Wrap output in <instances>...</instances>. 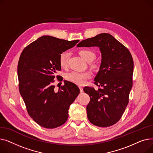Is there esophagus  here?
Masks as SVG:
<instances>
[{"instance_id": "obj_1", "label": "esophagus", "mask_w": 153, "mask_h": 153, "mask_svg": "<svg viewBox=\"0 0 153 153\" xmlns=\"http://www.w3.org/2000/svg\"><path fill=\"white\" fill-rule=\"evenodd\" d=\"M79 89H80V91H81V92H84L83 87H81V86H79Z\"/></svg>"}]
</instances>
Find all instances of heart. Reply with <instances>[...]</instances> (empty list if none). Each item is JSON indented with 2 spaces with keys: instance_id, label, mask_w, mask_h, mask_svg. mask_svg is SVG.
Wrapping results in <instances>:
<instances>
[{
  "instance_id": "b5f03b06",
  "label": "heart",
  "mask_w": 153,
  "mask_h": 153,
  "mask_svg": "<svg viewBox=\"0 0 153 153\" xmlns=\"http://www.w3.org/2000/svg\"><path fill=\"white\" fill-rule=\"evenodd\" d=\"M79 54L81 57L87 62L92 61L95 58V54L90 50H82L79 51ZM70 54L68 51L62 52L59 56V65L62 68H66L68 66V59ZM91 75L89 72H78L72 71L66 74V79L68 81L74 83L77 85H83L86 81L91 77Z\"/></svg>"
}]
</instances>
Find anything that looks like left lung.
Here are the masks:
<instances>
[{
    "mask_svg": "<svg viewBox=\"0 0 153 153\" xmlns=\"http://www.w3.org/2000/svg\"><path fill=\"white\" fill-rule=\"evenodd\" d=\"M77 46L99 48L102 61L94 79L99 88H84L91 99L86 107L87 115L95 126H110L121 118L129 102L134 68L132 56L123 45L105 33L82 40Z\"/></svg>",
    "mask_w": 153,
    "mask_h": 153,
    "instance_id": "left-lung-1",
    "label": "left lung"
}]
</instances>
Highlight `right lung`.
Masks as SVG:
<instances>
[{
	"instance_id": "add662e5",
	"label": "right lung",
	"mask_w": 153,
	"mask_h": 153,
	"mask_svg": "<svg viewBox=\"0 0 153 153\" xmlns=\"http://www.w3.org/2000/svg\"><path fill=\"white\" fill-rule=\"evenodd\" d=\"M79 40L62 39L43 36L28 45L20 56L17 74L19 91L28 114L39 125L46 128L61 126L68 118V110L80 92L74 83L64 81L55 92L53 85L61 71L59 56L74 47Z\"/></svg>"
}]
</instances>
